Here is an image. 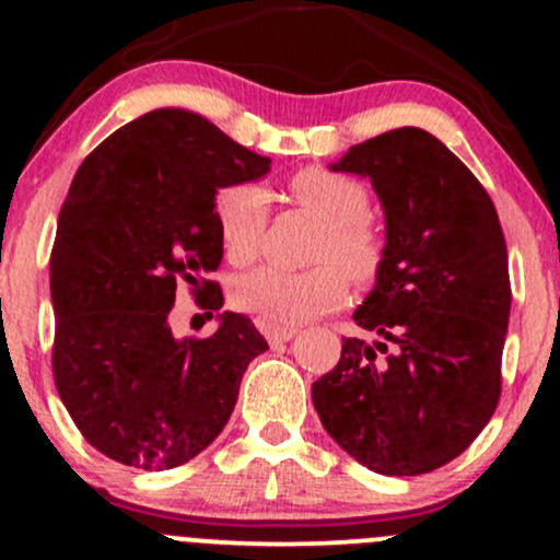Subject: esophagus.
<instances>
[{
  "label": "esophagus",
  "instance_id": "esophagus-1",
  "mask_svg": "<svg viewBox=\"0 0 560 560\" xmlns=\"http://www.w3.org/2000/svg\"><path fill=\"white\" fill-rule=\"evenodd\" d=\"M258 329L262 331V337H266L271 345L289 342V339L298 334V329H292V326H271V324H266V320H260V318H258Z\"/></svg>",
  "mask_w": 560,
  "mask_h": 560
}]
</instances>
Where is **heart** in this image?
Masks as SVG:
<instances>
[{
    "instance_id": "heart-1",
    "label": "heart",
    "mask_w": 560,
    "mask_h": 560,
    "mask_svg": "<svg viewBox=\"0 0 560 560\" xmlns=\"http://www.w3.org/2000/svg\"><path fill=\"white\" fill-rule=\"evenodd\" d=\"M294 202L326 223L311 271L260 268L234 289L236 307L271 326H292L339 307L347 279L371 284L384 266V242L369 223V189L329 168H302L289 182ZM215 223L231 262L247 266L260 255L268 226V195L258 184H236L215 197ZM343 266L339 269L336 262Z\"/></svg>"
}]
</instances>
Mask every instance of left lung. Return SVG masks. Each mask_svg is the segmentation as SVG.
I'll return each instance as SVG.
<instances>
[{
	"label": "left lung",
	"mask_w": 560,
	"mask_h": 560,
	"mask_svg": "<svg viewBox=\"0 0 560 560\" xmlns=\"http://www.w3.org/2000/svg\"><path fill=\"white\" fill-rule=\"evenodd\" d=\"M331 171L369 178L384 208V266L352 313L374 342L342 339L313 382L331 440L384 477L458 458L492 419L511 316L498 210L471 171L423 128L350 147Z\"/></svg>",
	"instance_id": "1"
}]
</instances>
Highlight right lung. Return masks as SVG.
<instances>
[{
  "mask_svg": "<svg viewBox=\"0 0 560 560\" xmlns=\"http://www.w3.org/2000/svg\"><path fill=\"white\" fill-rule=\"evenodd\" d=\"M271 158L236 144L202 115L163 107L120 126L81 163L49 260L52 371L60 400L92 447L163 471L202 453L226 427L244 371L268 350L242 313L215 334L176 339V284L223 307L215 195L255 182Z\"/></svg>",
  "mask_w": 560,
  "mask_h": 560,
  "instance_id": "right-lung-1",
  "label": "right lung"
}]
</instances>
